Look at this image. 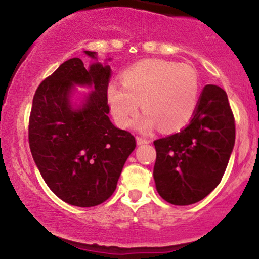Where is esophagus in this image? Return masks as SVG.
Returning <instances> with one entry per match:
<instances>
[{
    "label": "esophagus",
    "mask_w": 259,
    "mask_h": 259,
    "mask_svg": "<svg viewBox=\"0 0 259 259\" xmlns=\"http://www.w3.org/2000/svg\"><path fill=\"white\" fill-rule=\"evenodd\" d=\"M150 141H148L146 138H143V137H137V144L138 145H144V144H148Z\"/></svg>",
    "instance_id": "obj_1"
}]
</instances>
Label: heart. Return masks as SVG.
Returning a JSON list of instances; mask_svg holds the SVG:
<instances>
[{
  "label": "heart",
  "instance_id": "b5f03b06",
  "mask_svg": "<svg viewBox=\"0 0 259 259\" xmlns=\"http://www.w3.org/2000/svg\"><path fill=\"white\" fill-rule=\"evenodd\" d=\"M123 87L111 83L107 102L119 127H128L139 112L138 127L148 131L157 125L167 132L190 121L199 98V79L189 65L148 59L134 63L122 73Z\"/></svg>",
  "mask_w": 259,
  "mask_h": 259
}]
</instances>
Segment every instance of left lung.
Here are the masks:
<instances>
[{
	"mask_svg": "<svg viewBox=\"0 0 259 259\" xmlns=\"http://www.w3.org/2000/svg\"><path fill=\"white\" fill-rule=\"evenodd\" d=\"M236 126L226 92L206 84L189 125L154 141L158 193L173 205L204 199L221 183L232 153Z\"/></svg>",
	"mask_w": 259,
	"mask_h": 259,
	"instance_id": "8db88e82",
	"label": "left lung"
}]
</instances>
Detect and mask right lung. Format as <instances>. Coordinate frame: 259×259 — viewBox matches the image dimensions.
<instances>
[{
    "mask_svg": "<svg viewBox=\"0 0 259 259\" xmlns=\"http://www.w3.org/2000/svg\"><path fill=\"white\" fill-rule=\"evenodd\" d=\"M97 60V53L84 51ZM111 67L67 60L37 87L29 116L30 152L42 178L60 199L79 207L104 203L116 189L136 138L108 118ZM74 84L93 87L79 109L70 95Z\"/></svg>",
    "mask_w": 259,
    "mask_h": 259,
    "instance_id": "obj_1",
    "label": "right lung"
}]
</instances>
